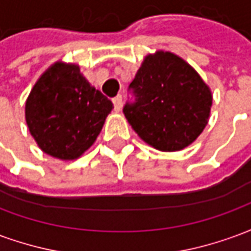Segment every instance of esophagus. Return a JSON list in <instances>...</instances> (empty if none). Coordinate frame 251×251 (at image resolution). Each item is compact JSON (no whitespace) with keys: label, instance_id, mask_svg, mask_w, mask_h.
<instances>
[{"label":"esophagus","instance_id":"34e87169","mask_svg":"<svg viewBox=\"0 0 251 251\" xmlns=\"http://www.w3.org/2000/svg\"><path fill=\"white\" fill-rule=\"evenodd\" d=\"M113 103H114V109L117 111H120L121 107H122V95H117L113 98Z\"/></svg>","mask_w":251,"mask_h":251}]
</instances>
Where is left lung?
Returning <instances> with one entry per match:
<instances>
[{"instance_id": "left-lung-1", "label": "left lung", "mask_w": 251, "mask_h": 251, "mask_svg": "<svg viewBox=\"0 0 251 251\" xmlns=\"http://www.w3.org/2000/svg\"><path fill=\"white\" fill-rule=\"evenodd\" d=\"M124 114L144 141L163 152L194 142L208 122L212 97L192 67L171 52L145 57L129 84Z\"/></svg>"}]
</instances>
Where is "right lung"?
<instances>
[{
  "label": "right lung",
  "mask_w": 251,
  "mask_h": 251,
  "mask_svg": "<svg viewBox=\"0 0 251 251\" xmlns=\"http://www.w3.org/2000/svg\"><path fill=\"white\" fill-rule=\"evenodd\" d=\"M113 107L82 76L79 67L56 63L32 88L25 118L43 152L74 160L93 145Z\"/></svg>",
  "instance_id": "right-lung-1"
}]
</instances>
